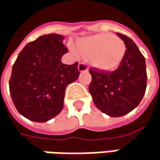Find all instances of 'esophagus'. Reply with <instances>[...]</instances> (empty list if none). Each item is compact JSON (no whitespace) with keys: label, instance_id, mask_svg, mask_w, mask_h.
<instances>
[{"label":"esophagus","instance_id":"1","mask_svg":"<svg viewBox=\"0 0 160 160\" xmlns=\"http://www.w3.org/2000/svg\"><path fill=\"white\" fill-rule=\"evenodd\" d=\"M78 70H79L80 72H88V68L87 65L84 62H80L78 65Z\"/></svg>","mask_w":160,"mask_h":160}]
</instances>
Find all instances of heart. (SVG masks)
I'll use <instances>...</instances> for the list:
<instances>
[{
  "mask_svg": "<svg viewBox=\"0 0 160 160\" xmlns=\"http://www.w3.org/2000/svg\"><path fill=\"white\" fill-rule=\"evenodd\" d=\"M78 48L69 44V49L75 57L80 54L88 58L90 64L102 72H111L121 64L126 53V45L119 37L111 33H99L82 38Z\"/></svg>",
  "mask_w": 160,
  "mask_h": 160,
  "instance_id": "heart-1",
  "label": "heart"
}]
</instances>
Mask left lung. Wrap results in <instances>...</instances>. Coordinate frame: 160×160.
Listing matches in <instances>:
<instances>
[{
  "label": "left lung",
  "instance_id": "left-lung-1",
  "mask_svg": "<svg viewBox=\"0 0 160 160\" xmlns=\"http://www.w3.org/2000/svg\"><path fill=\"white\" fill-rule=\"evenodd\" d=\"M116 34L126 45L124 58L112 72L90 69L92 80L88 86L95 106L112 117L122 116L137 108L147 87L145 58L132 39Z\"/></svg>",
  "mask_w": 160,
  "mask_h": 160
}]
</instances>
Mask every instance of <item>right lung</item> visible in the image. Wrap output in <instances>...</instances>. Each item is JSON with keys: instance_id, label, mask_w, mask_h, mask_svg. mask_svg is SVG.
Here are the masks:
<instances>
[{"instance_id": "add662e5", "label": "right lung", "mask_w": 160, "mask_h": 160, "mask_svg": "<svg viewBox=\"0 0 160 160\" xmlns=\"http://www.w3.org/2000/svg\"><path fill=\"white\" fill-rule=\"evenodd\" d=\"M64 37L49 34L25 45L14 62L10 93L18 112L37 122L51 120L63 108L66 87L79 78L78 62H62Z\"/></svg>"}]
</instances>
